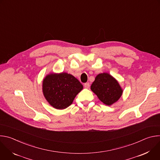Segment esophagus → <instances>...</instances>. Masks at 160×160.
<instances>
[{"mask_svg":"<svg viewBox=\"0 0 160 160\" xmlns=\"http://www.w3.org/2000/svg\"><path fill=\"white\" fill-rule=\"evenodd\" d=\"M84 87L86 88H88L90 87V83H84Z\"/></svg>","mask_w":160,"mask_h":160,"instance_id":"esophagus-1","label":"esophagus"}]
</instances>
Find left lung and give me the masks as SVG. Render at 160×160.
<instances>
[{"label":"left lung","mask_w":160,"mask_h":160,"mask_svg":"<svg viewBox=\"0 0 160 160\" xmlns=\"http://www.w3.org/2000/svg\"><path fill=\"white\" fill-rule=\"evenodd\" d=\"M90 89L104 104L111 106L122 96L123 90L118 81L109 73L98 75Z\"/></svg>","instance_id":"obj_1"}]
</instances>
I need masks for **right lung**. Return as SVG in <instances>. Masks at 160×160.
I'll use <instances>...</instances> for the list:
<instances>
[{
    "label": "right lung",
    "mask_w": 160,
    "mask_h": 160,
    "mask_svg": "<svg viewBox=\"0 0 160 160\" xmlns=\"http://www.w3.org/2000/svg\"><path fill=\"white\" fill-rule=\"evenodd\" d=\"M82 89L83 85L78 80L67 73H51L42 82V92L45 99L58 109L70 106Z\"/></svg>",
    "instance_id": "right-lung-1"
}]
</instances>
